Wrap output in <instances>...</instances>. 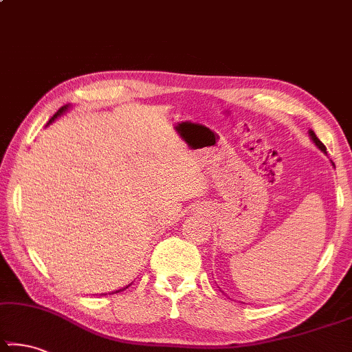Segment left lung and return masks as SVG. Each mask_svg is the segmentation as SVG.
<instances>
[{
    "mask_svg": "<svg viewBox=\"0 0 352 352\" xmlns=\"http://www.w3.org/2000/svg\"><path fill=\"white\" fill-rule=\"evenodd\" d=\"M308 135H309V138H311V141L316 144V147H318V149H319L320 152H324V154H327V149H325V146L322 144V142L319 141V138H318V136H316L314 131H313V130H308ZM332 165H333V164H332Z\"/></svg>",
    "mask_w": 352,
    "mask_h": 352,
    "instance_id": "1",
    "label": "left lung"
}]
</instances>
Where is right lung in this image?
Instances as JSON below:
<instances>
[{"instance_id":"right-lung-1","label":"right lung","mask_w":352,"mask_h":352,"mask_svg":"<svg viewBox=\"0 0 352 352\" xmlns=\"http://www.w3.org/2000/svg\"><path fill=\"white\" fill-rule=\"evenodd\" d=\"M71 108V104H65V106H62V108H60L58 111H57V113H55L54 114V117H52V119H50L49 120V124L47 125H45V126H49L50 124H52V122L54 120H57L58 119V117L60 116H63L65 113H66V111H68ZM129 286H130V284H129ZM129 286H125V287H122V289H117V290H113V294H117V292H120V290H124V289H126V287H129ZM101 295H108V294H101Z\"/></svg>"}]
</instances>
